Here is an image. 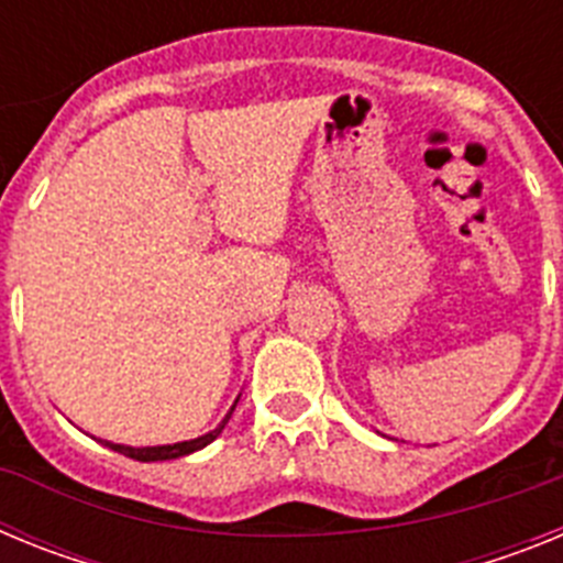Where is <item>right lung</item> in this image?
I'll return each mask as SVG.
<instances>
[{
	"label": "right lung",
	"mask_w": 563,
	"mask_h": 563,
	"mask_svg": "<svg viewBox=\"0 0 563 563\" xmlns=\"http://www.w3.org/2000/svg\"><path fill=\"white\" fill-rule=\"evenodd\" d=\"M236 402H239V400H236ZM236 402H233V406H231V411H228V415H225V420H222L220 426H217V429H213V431H208V434H202V437H197V440L174 442V445H152V449H132V445H118V442H107V440H103V445H107V449H112V451H118V454L129 456V460H137V462H157V460L163 462V460H180V456H186V454H194V451L206 449L208 442H213V440H217V437L222 434V429H225V426H228V420H231L233 409H236Z\"/></svg>",
	"instance_id": "right-lung-1"
}]
</instances>
